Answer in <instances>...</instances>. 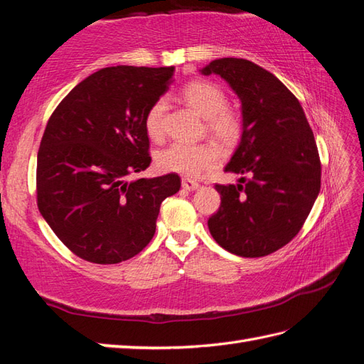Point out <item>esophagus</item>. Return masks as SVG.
I'll use <instances>...</instances> for the list:
<instances>
[{"mask_svg": "<svg viewBox=\"0 0 364 364\" xmlns=\"http://www.w3.org/2000/svg\"><path fill=\"white\" fill-rule=\"evenodd\" d=\"M182 187L188 191H195L199 188V183L193 179H182Z\"/></svg>", "mask_w": 364, "mask_h": 364, "instance_id": "esophagus-1", "label": "esophagus"}]
</instances>
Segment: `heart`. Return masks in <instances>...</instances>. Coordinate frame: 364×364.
Masks as SVG:
<instances>
[{
  "instance_id": "b5f03b06",
  "label": "heart",
  "mask_w": 364,
  "mask_h": 364,
  "mask_svg": "<svg viewBox=\"0 0 364 364\" xmlns=\"http://www.w3.org/2000/svg\"><path fill=\"white\" fill-rule=\"evenodd\" d=\"M181 98L196 114L207 121V127L215 139L225 144H232L238 140L241 134V121L228 107V98L220 87L195 80L185 85L181 92ZM166 101L157 100L144 117V129L152 140H159L164 135V117ZM221 160V152L215 144L203 143L191 144L177 141L161 149L157 154V166L161 171L176 173L187 177L199 176L208 168H213Z\"/></svg>"
}]
</instances>
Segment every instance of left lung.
Segmentation results:
<instances>
[{"mask_svg":"<svg viewBox=\"0 0 364 364\" xmlns=\"http://www.w3.org/2000/svg\"><path fill=\"white\" fill-rule=\"evenodd\" d=\"M200 75L224 79L241 102V136L225 173L247 176L215 185L221 207L208 230L240 257H263L301 230L321 190V161L301 102L280 80L246 59L212 60Z\"/></svg>","mask_w":364,"mask_h":364,"instance_id":"1","label":"left lung"}]
</instances>
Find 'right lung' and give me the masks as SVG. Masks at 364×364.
Segmentation results:
<instances>
[{
    "label": "right lung",
    "instance_id": "1",
    "mask_svg": "<svg viewBox=\"0 0 364 364\" xmlns=\"http://www.w3.org/2000/svg\"><path fill=\"white\" fill-rule=\"evenodd\" d=\"M174 67H107L85 77L48 121L37 156V205L71 252L114 264L148 246L176 173L129 177L151 164L144 117Z\"/></svg>",
    "mask_w": 364,
    "mask_h": 364
}]
</instances>
